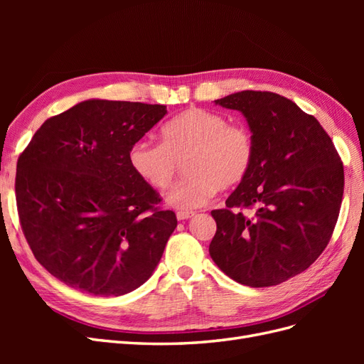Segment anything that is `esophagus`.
Returning <instances> with one entry per match:
<instances>
[{
	"label": "esophagus",
	"mask_w": 364,
	"mask_h": 364,
	"mask_svg": "<svg viewBox=\"0 0 364 364\" xmlns=\"http://www.w3.org/2000/svg\"><path fill=\"white\" fill-rule=\"evenodd\" d=\"M194 215L193 211H178V214H176V217H178L179 222H182V220H188Z\"/></svg>",
	"instance_id": "obj_1"
}]
</instances>
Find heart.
<instances>
[{
    "label": "heart",
    "mask_w": 364,
    "mask_h": 364,
    "mask_svg": "<svg viewBox=\"0 0 364 364\" xmlns=\"http://www.w3.org/2000/svg\"><path fill=\"white\" fill-rule=\"evenodd\" d=\"M161 139V144L135 142L129 164L151 188L165 190L185 161L186 176L167 194V203L179 209L200 208L217 190L240 185L255 161L252 132L208 109L193 107L173 117L162 126Z\"/></svg>",
    "instance_id": "1"
}]
</instances>
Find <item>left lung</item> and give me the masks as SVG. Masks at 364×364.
Here are the masks:
<instances>
[{"instance_id":"obj_1","label":"left lung","mask_w":364,"mask_h":364,"mask_svg":"<svg viewBox=\"0 0 364 364\" xmlns=\"http://www.w3.org/2000/svg\"><path fill=\"white\" fill-rule=\"evenodd\" d=\"M215 105L246 117L255 161L226 208L211 213L217 230L209 255L240 284L278 285L310 267L331 240L343 164L321 123L279 94L241 91ZM234 207H255L256 215Z\"/></svg>"}]
</instances>
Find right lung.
I'll list each match as a JSON object with an SVG mask.
<instances>
[{"instance_id": "right-lung-1", "label": "right lung", "mask_w": 364, "mask_h": 364, "mask_svg": "<svg viewBox=\"0 0 364 364\" xmlns=\"http://www.w3.org/2000/svg\"><path fill=\"white\" fill-rule=\"evenodd\" d=\"M167 106L86 100L48 118L16 165V205L33 255L94 296L138 289L178 226L129 164L130 147Z\"/></svg>"}]
</instances>
